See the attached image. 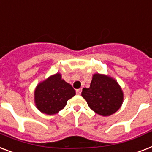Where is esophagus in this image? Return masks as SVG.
Segmentation results:
<instances>
[{"label":"esophagus","instance_id":"1","mask_svg":"<svg viewBox=\"0 0 152 152\" xmlns=\"http://www.w3.org/2000/svg\"><path fill=\"white\" fill-rule=\"evenodd\" d=\"M81 92H82V89H81V88H80V89H77V90H76V94H77V95H80L81 94Z\"/></svg>","mask_w":152,"mask_h":152}]
</instances>
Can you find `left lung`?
Here are the masks:
<instances>
[{"label":"left lung","instance_id":"left-lung-1","mask_svg":"<svg viewBox=\"0 0 152 152\" xmlns=\"http://www.w3.org/2000/svg\"><path fill=\"white\" fill-rule=\"evenodd\" d=\"M81 95L94 112L104 117L117 112L123 102L120 85L114 79L102 74H94L90 88H83Z\"/></svg>","mask_w":152,"mask_h":152}]
</instances>
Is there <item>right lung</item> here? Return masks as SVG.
<instances>
[{
    "mask_svg": "<svg viewBox=\"0 0 152 152\" xmlns=\"http://www.w3.org/2000/svg\"><path fill=\"white\" fill-rule=\"evenodd\" d=\"M75 95L72 87L57 73L38 84L34 91V102L42 113L53 115L64 108L67 101Z\"/></svg>",
    "mask_w": 152,
    "mask_h": 152,
    "instance_id": "right-lung-1",
    "label": "right lung"
}]
</instances>
